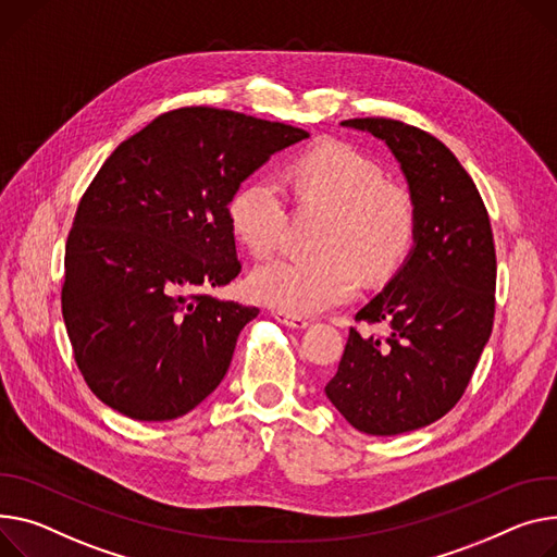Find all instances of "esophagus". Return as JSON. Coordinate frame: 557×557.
Instances as JSON below:
<instances>
[{"mask_svg": "<svg viewBox=\"0 0 557 557\" xmlns=\"http://www.w3.org/2000/svg\"><path fill=\"white\" fill-rule=\"evenodd\" d=\"M275 320L288 329H307L309 326V320L302 318V315H290V313H284V311H275Z\"/></svg>", "mask_w": 557, "mask_h": 557, "instance_id": "1", "label": "esophagus"}]
</instances>
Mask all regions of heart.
Listing matches in <instances>:
<instances>
[{
	"label": "heart",
	"mask_w": 557,
	"mask_h": 557,
	"mask_svg": "<svg viewBox=\"0 0 557 557\" xmlns=\"http://www.w3.org/2000/svg\"><path fill=\"white\" fill-rule=\"evenodd\" d=\"M295 195L333 210L322 255H282L250 277L255 300L290 315H315L347 305L367 280L389 277L410 252L417 210L403 188L385 183L383 170L343 143L318 145L286 172ZM286 197L271 176L244 183L231 201V224L257 257L273 252L286 231Z\"/></svg>",
	"instance_id": "b5f03b06"
}]
</instances>
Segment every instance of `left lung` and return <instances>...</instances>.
<instances>
[{
  "instance_id": "8db88e82",
  "label": "left lung",
  "mask_w": 557,
  "mask_h": 557,
  "mask_svg": "<svg viewBox=\"0 0 557 557\" xmlns=\"http://www.w3.org/2000/svg\"><path fill=\"white\" fill-rule=\"evenodd\" d=\"M343 127L383 140L417 210L412 250L356 320L389 336L349 331L324 394L360 432L394 436L448 414L466 392L495 318L497 259L491 219L457 157L428 132L389 119Z\"/></svg>"
}]
</instances>
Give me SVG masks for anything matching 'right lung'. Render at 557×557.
I'll list each match as a JSON object with an SVG mask.
<instances>
[{"mask_svg": "<svg viewBox=\"0 0 557 557\" xmlns=\"http://www.w3.org/2000/svg\"><path fill=\"white\" fill-rule=\"evenodd\" d=\"M309 138L228 109L183 107L123 140L81 199L64 252L62 315L89 389L136 421H172L224 381L259 309L199 288L242 264L239 185Z\"/></svg>", "mask_w": 557, "mask_h": 557, "instance_id": "right-lung-1", "label": "right lung"}]
</instances>
